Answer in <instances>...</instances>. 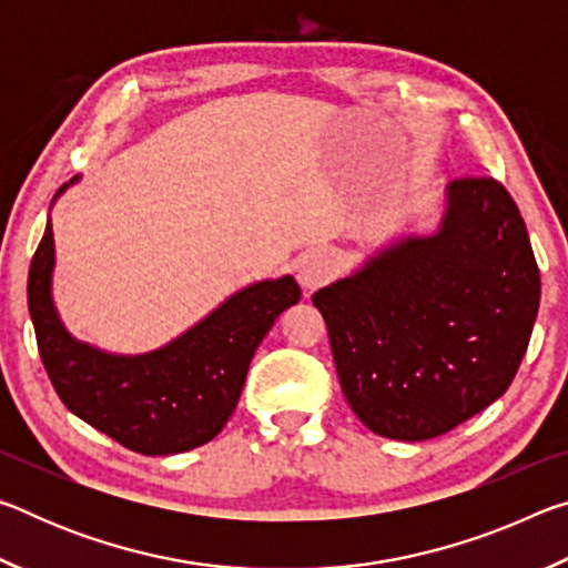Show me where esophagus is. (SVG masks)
Wrapping results in <instances>:
<instances>
[{"label":"esophagus","mask_w":568,"mask_h":568,"mask_svg":"<svg viewBox=\"0 0 568 568\" xmlns=\"http://www.w3.org/2000/svg\"><path fill=\"white\" fill-rule=\"evenodd\" d=\"M333 273L335 261L325 250H307V253L297 257V281H301L305 291H315V287L328 283Z\"/></svg>","instance_id":"esophagus-1"}]
</instances>
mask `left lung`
<instances>
[{"label": "left lung", "mask_w": 568, "mask_h": 568, "mask_svg": "<svg viewBox=\"0 0 568 568\" xmlns=\"http://www.w3.org/2000/svg\"><path fill=\"white\" fill-rule=\"evenodd\" d=\"M541 277L514 197L458 178L434 235H408L313 295L343 396L373 434L428 440L491 406L531 338Z\"/></svg>", "instance_id": "left-lung-1"}]
</instances>
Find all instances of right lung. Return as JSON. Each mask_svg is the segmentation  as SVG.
Returning <instances> with one entry per match:
<instances>
[{"mask_svg": "<svg viewBox=\"0 0 568 568\" xmlns=\"http://www.w3.org/2000/svg\"><path fill=\"white\" fill-rule=\"evenodd\" d=\"M72 182L77 178L67 185ZM52 271L47 223L27 281L47 376L77 418L142 456L182 454L213 440L233 416L257 345L277 315L301 301L293 275L247 285L162 348L114 355L67 333L52 301Z\"/></svg>", "mask_w": 568, "mask_h": 568, "instance_id": "right-lung-1", "label": "right lung"}]
</instances>
